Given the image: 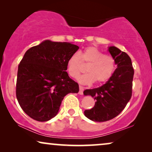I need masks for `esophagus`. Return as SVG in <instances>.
Wrapping results in <instances>:
<instances>
[{
    "label": "esophagus",
    "instance_id": "34e87169",
    "mask_svg": "<svg viewBox=\"0 0 152 152\" xmlns=\"http://www.w3.org/2000/svg\"><path fill=\"white\" fill-rule=\"evenodd\" d=\"M84 87L82 86H80V91H79V94L80 95H82L83 92H84Z\"/></svg>",
    "mask_w": 152,
    "mask_h": 152
}]
</instances>
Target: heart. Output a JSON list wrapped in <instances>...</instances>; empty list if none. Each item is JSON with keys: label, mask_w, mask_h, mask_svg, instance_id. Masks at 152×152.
<instances>
[{"label": "heart", "mask_w": 152, "mask_h": 152, "mask_svg": "<svg viewBox=\"0 0 152 152\" xmlns=\"http://www.w3.org/2000/svg\"><path fill=\"white\" fill-rule=\"evenodd\" d=\"M82 62L89 65L87 73L79 77L78 80L82 84H91L93 82L101 84L107 82L113 75L115 70L116 63L114 57L104 55L95 46H88L82 53H73L68 59L66 70L68 75L77 78L83 71Z\"/></svg>", "instance_id": "b5f03b06"}]
</instances>
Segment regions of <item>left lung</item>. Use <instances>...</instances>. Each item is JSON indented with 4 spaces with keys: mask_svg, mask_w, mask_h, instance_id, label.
<instances>
[{
    "mask_svg": "<svg viewBox=\"0 0 152 152\" xmlns=\"http://www.w3.org/2000/svg\"><path fill=\"white\" fill-rule=\"evenodd\" d=\"M109 52L117 64L113 75L102 86L84 91V95H91L95 99L94 107L84 111V115L95 122H105L115 118L125 108L132 95L134 70L132 59L115 46L109 47Z\"/></svg>",
    "mask_w": 152,
    "mask_h": 152,
    "instance_id": "obj_1",
    "label": "left lung"
}]
</instances>
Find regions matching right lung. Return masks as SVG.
Segmentation results:
<instances>
[{
	"label": "right lung",
	"instance_id": "obj_1",
	"mask_svg": "<svg viewBox=\"0 0 152 152\" xmlns=\"http://www.w3.org/2000/svg\"><path fill=\"white\" fill-rule=\"evenodd\" d=\"M77 45L46 40L26 51L18 67L16 95L23 111L37 121L55 117L64 97L77 93L79 85L68 76V59Z\"/></svg>",
	"mask_w": 152,
	"mask_h": 152
}]
</instances>
